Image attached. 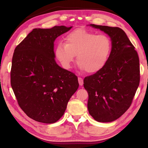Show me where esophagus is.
Wrapping results in <instances>:
<instances>
[{
	"mask_svg": "<svg viewBox=\"0 0 148 148\" xmlns=\"http://www.w3.org/2000/svg\"><path fill=\"white\" fill-rule=\"evenodd\" d=\"M78 81H79V84L80 86L83 85V79L81 77H78Z\"/></svg>",
	"mask_w": 148,
	"mask_h": 148,
	"instance_id": "1",
	"label": "esophagus"
}]
</instances>
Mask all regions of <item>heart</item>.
<instances>
[{
	"label": "heart",
	"instance_id": "b5f03b06",
	"mask_svg": "<svg viewBox=\"0 0 148 148\" xmlns=\"http://www.w3.org/2000/svg\"><path fill=\"white\" fill-rule=\"evenodd\" d=\"M111 40L105 34L77 29L67 34L65 42H59L55 53L58 60L69 69L76 55L79 67L88 73H95L104 67L111 50Z\"/></svg>",
	"mask_w": 148,
	"mask_h": 148
}]
</instances>
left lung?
<instances>
[{"instance_id":"left-lung-1","label":"left lung","mask_w":148,"mask_h":148,"mask_svg":"<svg viewBox=\"0 0 148 148\" xmlns=\"http://www.w3.org/2000/svg\"><path fill=\"white\" fill-rule=\"evenodd\" d=\"M90 26L108 34L112 47L104 67L84 79L88 93V109L96 121L111 122L123 114L132 102L140 81L139 56L120 28Z\"/></svg>"}]
</instances>
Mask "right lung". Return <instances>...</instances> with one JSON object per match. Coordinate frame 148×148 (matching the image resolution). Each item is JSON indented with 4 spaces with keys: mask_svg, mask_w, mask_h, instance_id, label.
<instances>
[{
    "mask_svg": "<svg viewBox=\"0 0 148 148\" xmlns=\"http://www.w3.org/2000/svg\"><path fill=\"white\" fill-rule=\"evenodd\" d=\"M72 27L34 29L14 49L11 87L21 109L36 121H57L79 87L76 75L55 60V39Z\"/></svg>",
    "mask_w": 148,
    "mask_h": 148,
    "instance_id": "add662e5",
    "label": "right lung"
}]
</instances>
